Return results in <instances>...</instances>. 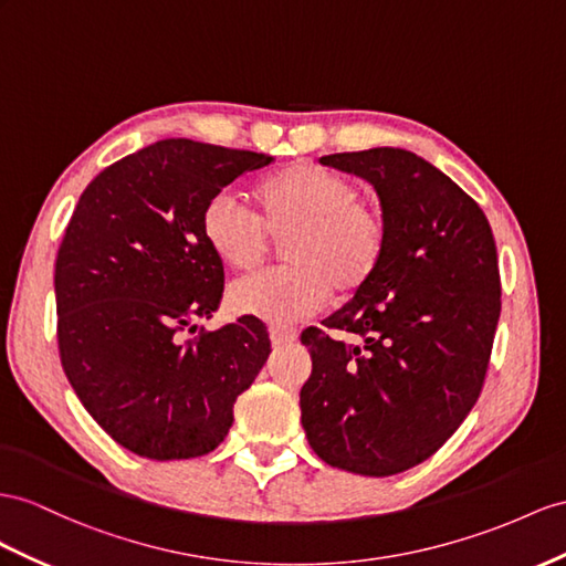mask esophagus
<instances>
[{"mask_svg": "<svg viewBox=\"0 0 566 566\" xmlns=\"http://www.w3.org/2000/svg\"><path fill=\"white\" fill-rule=\"evenodd\" d=\"M296 329H292V327H270V342H272V346H284V344H292V342H296Z\"/></svg>", "mask_w": 566, "mask_h": 566, "instance_id": "34e87169", "label": "esophagus"}]
</instances>
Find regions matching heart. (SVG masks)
Segmentation results:
<instances>
[{"instance_id": "b5f03b06", "label": "heart", "mask_w": 566, "mask_h": 566, "mask_svg": "<svg viewBox=\"0 0 566 566\" xmlns=\"http://www.w3.org/2000/svg\"><path fill=\"white\" fill-rule=\"evenodd\" d=\"M202 239L220 263L251 272L284 239L289 268L253 274L229 289V308L239 315L284 325L315 313L335 289L349 298L378 274L387 243L385 212L358 198L344 174L294 163L255 186V212L229 191L212 196L200 214Z\"/></svg>"}]
</instances>
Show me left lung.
Returning <instances> with one entry per match:
<instances>
[{"label": "left lung", "instance_id": "8db88e82", "mask_svg": "<svg viewBox=\"0 0 566 566\" xmlns=\"http://www.w3.org/2000/svg\"><path fill=\"white\" fill-rule=\"evenodd\" d=\"M321 163L373 184L389 243L373 282L323 321L360 342L303 329L301 423L329 467L395 475L438 452L481 397L502 308L495 239L478 202L409 150Z\"/></svg>", "mask_w": 566, "mask_h": 566}]
</instances>
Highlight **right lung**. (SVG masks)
I'll return each instance as SVG.
<instances>
[{
    "mask_svg": "<svg viewBox=\"0 0 566 566\" xmlns=\"http://www.w3.org/2000/svg\"><path fill=\"white\" fill-rule=\"evenodd\" d=\"M270 155L188 138L157 140L88 184L54 265L66 378L114 442L145 459L212 452L234 401L270 356L258 317L196 332L224 292L202 239L206 202Z\"/></svg>",
    "mask_w": 566,
    "mask_h": 566,
    "instance_id": "right-lung-1",
    "label": "right lung"
}]
</instances>
